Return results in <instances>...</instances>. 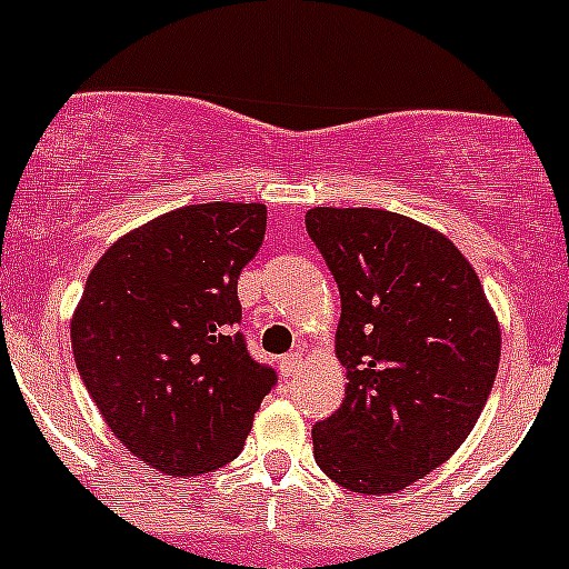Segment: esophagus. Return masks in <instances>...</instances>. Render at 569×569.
Masks as SVG:
<instances>
[{
    "instance_id": "1",
    "label": "esophagus",
    "mask_w": 569,
    "mask_h": 569,
    "mask_svg": "<svg viewBox=\"0 0 569 569\" xmlns=\"http://www.w3.org/2000/svg\"><path fill=\"white\" fill-rule=\"evenodd\" d=\"M302 363V355L300 352H289L280 358V371H283V377H295V371L300 369Z\"/></svg>"
}]
</instances>
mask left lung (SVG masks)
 Masks as SVG:
<instances>
[{
    "instance_id": "obj_1",
    "label": "left lung",
    "mask_w": 569,
    "mask_h": 569,
    "mask_svg": "<svg viewBox=\"0 0 569 569\" xmlns=\"http://www.w3.org/2000/svg\"><path fill=\"white\" fill-rule=\"evenodd\" d=\"M341 295L347 396L313 427V457L343 490L399 492L443 465L479 421L501 327L449 239L386 209L306 214Z\"/></svg>"
}]
</instances>
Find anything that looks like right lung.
<instances>
[{
    "label": "right lung",
    "mask_w": 569,
    "mask_h": 569,
    "mask_svg": "<svg viewBox=\"0 0 569 569\" xmlns=\"http://www.w3.org/2000/svg\"><path fill=\"white\" fill-rule=\"evenodd\" d=\"M267 206L198 203L134 228L90 272L71 319L79 377L114 438L168 476L242 451L278 375L237 330V283Z\"/></svg>",
    "instance_id": "add662e5"
}]
</instances>
